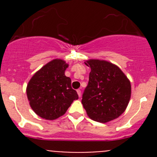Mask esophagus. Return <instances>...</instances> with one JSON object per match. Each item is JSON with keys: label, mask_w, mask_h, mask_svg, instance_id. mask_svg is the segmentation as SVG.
Listing matches in <instances>:
<instances>
[{"label": "esophagus", "mask_w": 157, "mask_h": 157, "mask_svg": "<svg viewBox=\"0 0 157 157\" xmlns=\"http://www.w3.org/2000/svg\"><path fill=\"white\" fill-rule=\"evenodd\" d=\"M77 93H78V97H81V90H77Z\"/></svg>", "instance_id": "esophagus-1"}]
</instances>
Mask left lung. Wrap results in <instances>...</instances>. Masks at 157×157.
Wrapping results in <instances>:
<instances>
[{"label":"left lung","mask_w":157,"mask_h":157,"mask_svg":"<svg viewBox=\"0 0 157 157\" xmlns=\"http://www.w3.org/2000/svg\"><path fill=\"white\" fill-rule=\"evenodd\" d=\"M85 64L91 69L82 99L87 116L103 123L121 116L131 96L130 80L119 67L106 60L90 59Z\"/></svg>","instance_id":"1"}]
</instances>
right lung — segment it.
I'll list each match as a JSON object with an SVG mask.
<instances>
[{"instance_id":"obj_1","label":"right lung","mask_w":157,"mask_h":157,"mask_svg":"<svg viewBox=\"0 0 157 157\" xmlns=\"http://www.w3.org/2000/svg\"><path fill=\"white\" fill-rule=\"evenodd\" d=\"M68 64L61 59H54L32 76L27 86L30 107L38 116L53 120L65 114L77 92L71 88V80L65 75Z\"/></svg>"}]
</instances>
